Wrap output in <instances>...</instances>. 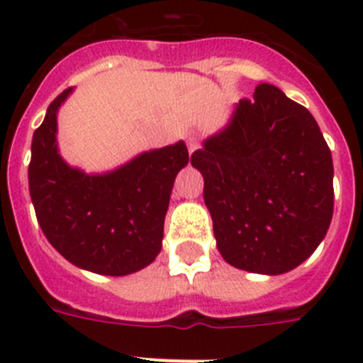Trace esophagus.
<instances>
[{"label": "esophagus", "mask_w": 363, "mask_h": 363, "mask_svg": "<svg viewBox=\"0 0 363 363\" xmlns=\"http://www.w3.org/2000/svg\"><path fill=\"white\" fill-rule=\"evenodd\" d=\"M186 147H188V152L192 154L196 152L199 148V137L196 133H188L186 135Z\"/></svg>", "instance_id": "1"}]
</instances>
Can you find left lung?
Wrapping results in <instances>:
<instances>
[{"label":"left lung","mask_w":363,"mask_h":363,"mask_svg":"<svg viewBox=\"0 0 363 363\" xmlns=\"http://www.w3.org/2000/svg\"><path fill=\"white\" fill-rule=\"evenodd\" d=\"M216 248L228 264L282 275L326 238L333 162L309 111L273 84L241 99L230 121L192 154Z\"/></svg>","instance_id":"left-lung-1"}]
</instances>
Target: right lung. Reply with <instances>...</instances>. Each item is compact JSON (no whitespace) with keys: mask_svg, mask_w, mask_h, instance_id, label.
<instances>
[{"mask_svg":"<svg viewBox=\"0 0 363 363\" xmlns=\"http://www.w3.org/2000/svg\"><path fill=\"white\" fill-rule=\"evenodd\" d=\"M73 88L48 105L33 133L28 167L37 222L48 242L81 269L124 277L162 250L177 173L188 164L184 141L145 150L104 173L69 165L58 148V111Z\"/></svg>","mask_w":363,"mask_h":363,"instance_id":"right-lung-1","label":"right lung"}]
</instances>
